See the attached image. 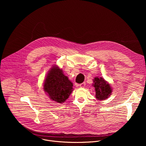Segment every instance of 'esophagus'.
<instances>
[{
    "instance_id": "obj_1",
    "label": "esophagus",
    "mask_w": 146,
    "mask_h": 146,
    "mask_svg": "<svg viewBox=\"0 0 146 146\" xmlns=\"http://www.w3.org/2000/svg\"><path fill=\"white\" fill-rule=\"evenodd\" d=\"M85 82H84L83 83L80 84L79 85V86H80V88H84V87H85Z\"/></svg>"
}]
</instances>
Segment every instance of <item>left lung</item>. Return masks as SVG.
Masks as SVG:
<instances>
[{
	"label": "left lung",
	"instance_id": "left-lung-1",
	"mask_svg": "<svg viewBox=\"0 0 146 146\" xmlns=\"http://www.w3.org/2000/svg\"><path fill=\"white\" fill-rule=\"evenodd\" d=\"M93 86L96 90V98L98 100H105L108 98L112 93L110 85L102 78L96 77L93 80Z\"/></svg>",
	"mask_w": 146,
	"mask_h": 146
}]
</instances>
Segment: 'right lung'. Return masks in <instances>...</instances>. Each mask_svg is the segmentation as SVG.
<instances>
[{
	"label": "right lung",
	"instance_id": "1",
	"mask_svg": "<svg viewBox=\"0 0 146 146\" xmlns=\"http://www.w3.org/2000/svg\"><path fill=\"white\" fill-rule=\"evenodd\" d=\"M44 90L52 101L62 104L73 89V84L57 66L52 67L44 82Z\"/></svg>",
	"mask_w": 146,
	"mask_h": 146
}]
</instances>
